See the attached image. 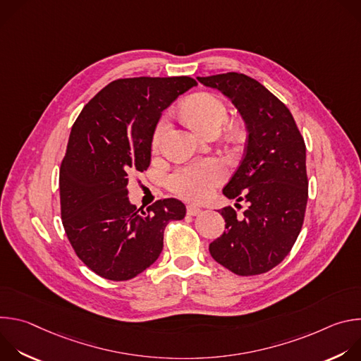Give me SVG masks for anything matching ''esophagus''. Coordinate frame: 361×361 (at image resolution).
Segmentation results:
<instances>
[{"instance_id":"34e87169","label":"esophagus","mask_w":361,"mask_h":361,"mask_svg":"<svg viewBox=\"0 0 361 361\" xmlns=\"http://www.w3.org/2000/svg\"><path fill=\"white\" fill-rule=\"evenodd\" d=\"M201 213V207H198V205L195 204H188L187 205V214L188 216H197Z\"/></svg>"}]
</instances>
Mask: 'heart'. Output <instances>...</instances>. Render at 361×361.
Returning a JSON list of instances; mask_svg holds the SVG:
<instances>
[{"label": "heart", "mask_w": 361, "mask_h": 361, "mask_svg": "<svg viewBox=\"0 0 361 361\" xmlns=\"http://www.w3.org/2000/svg\"><path fill=\"white\" fill-rule=\"evenodd\" d=\"M183 111L187 120L202 134L220 127L228 118V109L224 101L210 92H198L190 97L184 104ZM167 121L161 120L154 131L152 144L159 145ZM226 177L224 166L217 160H204L174 171L169 178L170 190L187 200H202L207 197L216 185Z\"/></svg>", "instance_id": "obj_1"}]
</instances>
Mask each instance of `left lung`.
I'll return each instance as SVG.
<instances>
[{
  "mask_svg": "<svg viewBox=\"0 0 361 361\" xmlns=\"http://www.w3.org/2000/svg\"><path fill=\"white\" fill-rule=\"evenodd\" d=\"M197 80L233 102L248 134L244 159L223 188L235 205L244 200L248 209L241 217L230 205L220 210L227 230L210 244V254L234 274H263L284 260L302 226L304 140L290 110L254 78L227 73Z\"/></svg>",
  "mask_w": 361,
  "mask_h": 361,
  "instance_id": "left-lung-1",
  "label": "left lung"
}]
</instances>
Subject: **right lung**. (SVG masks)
<instances>
[{
  "label": "right lung",
  "mask_w": 361,
  "mask_h": 361,
  "mask_svg": "<svg viewBox=\"0 0 361 361\" xmlns=\"http://www.w3.org/2000/svg\"><path fill=\"white\" fill-rule=\"evenodd\" d=\"M197 82L190 77H137L102 88L75 120L60 169L61 219L80 260L113 281L134 279L159 259L164 228L183 220L177 198L130 202L128 177L151 161L161 113Z\"/></svg>",
  "instance_id": "add662e5"
}]
</instances>
